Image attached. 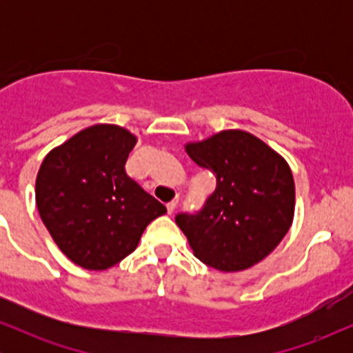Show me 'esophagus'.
Listing matches in <instances>:
<instances>
[{
    "instance_id": "obj_1",
    "label": "esophagus",
    "mask_w": 353,
    "mask_h": 353,
    "mask_svg": "<svg viewBox=\"0 0 353 353\" xmlns=\"http://www.w3.org/2000/svg\"><path fill=\"white\" fill-rule=\"evenodd\" d=\"M177 202H179V197H176V199H172L171 202H168V212H169V214L174 212V209H176Z\"/></svg>"
}]
</instances>
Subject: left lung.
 I'll return each instance as SVG.
<instances>
[{
    "label": "left lung",
    "mask_w": 353,
    "mask_h": 353,
    "mask_svg": "<svg viewBox=\"0 0 353 353\" xmlns=\"http://www.w3.org/2000/svg\"><path fill=\"white\" fill-rule=\"evenodd\" d=\"M185 151L217 181L201 210L176 216L194 255L222 272L261 262L292 224L295 188L289 164L245 131H222L188 144Z\"/></svg>",
    "instance_id": "8db88e82"
}]
</instances>
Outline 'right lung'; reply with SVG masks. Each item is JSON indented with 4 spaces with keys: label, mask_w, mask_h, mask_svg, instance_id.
Wrapping results in <instances>:
<instances>
[{
    "label": "right lung",
    "mask_w": 353,
    "mask_h": 353,
    "mask_svg": "<svg viewBox=\"0 0 353 353\" xmlns=\"http://www.w3.org/2000/svg\"><path fill=\"white\" fill-rule=\"evenodd\" d=\"M136 136L114 124L83 129L44 157L36 205L51 237L74 264L104 270L139 244L164 204L125 174Z\"/></svg>",
    "instance_id": "obj_1"
}]
</instances>
